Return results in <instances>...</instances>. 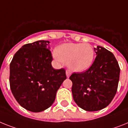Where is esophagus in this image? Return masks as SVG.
I'll use <instances>...</instances> for the list:
<instances>
[{
  "label": "esophagus",
  "instance_id": "esophagus-1",
  "mask_svg": "<svg viewBox=\"0 0 128 128\" xmlns=\"http://www.w3.org/2000/svg\"><path fill=\"white\" fill-rule=\"evenodd\" d=\"M66 76H67V77H70V76H71V74H72V72H71L70 70H67L66 71Z\"/></svg>",
  "mask_w": 128,
  "mask_h": 128
}]
</instances>
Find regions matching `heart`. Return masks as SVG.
<instances>
[{
	"mask_svg": "<svg viewBox=\"0 0 128 128\" xmlns=\"http://www.w3.org/2000/svg\"><path fill=\"white\" fill-rule=\"evenodd\" d=\"M54 57L58 62H66L72 71L82 72L92 66L94 51L88 44L66 43L56 48Z\"/></svg>",
	"mask_w": 128,
	"mask_h": 128,
	"instance_id": "obj_1",
	"label": "heart"
}]
</instances>
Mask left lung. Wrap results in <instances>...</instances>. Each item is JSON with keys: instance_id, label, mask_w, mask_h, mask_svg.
I'll return each instance as SVG.
<instances>
[{"instance_id": "left-lung-1", "label": "left lung", "mask_w": 128, "mask_h": 128, "mask_svg": "<svg viewBox=\"0 0 128 128\" xmlns=\"http://www.w3.org/2000/svg\"><path fill=\"white\" fill-rule=\"evenodd\" d=\"M94 51L97 55L90 68L70 77L75 102L87 111L109 106L116 93L120 77L118 63L112 52L101 46Z\"/></svg>"}]
</instances>
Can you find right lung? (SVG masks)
Masks as SVG:
<instances>
[{"instance_id": "1", "label": "right lung", "mask_w": 128, "mask_h": 128, "mask_svg": "<svg viewBox=\"0 0 128 128\" xmlns=\"http://www.w3.org/2000/svg\"><path fill=\"white\" fill-rule=\"evenodd\" d=\"M49 42L25 44L14 54L10 65V85L13 95L25 109L38 112L53 104L65 79L64 68L54 70Z\"/></svg>"}]
</instances>
